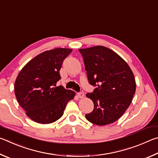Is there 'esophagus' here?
Returning <instances> with one entry per match:
<instances>
[{"instance_id": "1", "label": "esophagus", "mask_w": 158, "mask_h": 158, "mask_svg": "<svg viewBox=\"0 0 158 158\" xmlns=\"http://www.w3.org/2000/svg\"><path fill=\"white\" fill-rule=\"evenodd\" d=\"M77 94V96H78V97H79V98H83V97H84V96H85L83 92H78V93Z\"/></svg>"}]
</instances>
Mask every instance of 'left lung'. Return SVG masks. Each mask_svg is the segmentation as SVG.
<instances>
[{
  "instance_id": "obj_1",
  "label": "left lung",
  "mask_w": 158,
  "mask_h": 158,
  "mask_svg": "<svg viewBox=\"0 0 158 158\" xmlns=\"http://www.w3.org/2000/svg\"><path fill=\"white\" fill-rule=\"evenodd\" d=\"M90 85L96 88L87 97L94 107L85 117L97 126L115 122L131 105L136 90L133 73L119 55L105 46L79 49Z\"/></svg>"
}]
</instances>
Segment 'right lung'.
Masks as SVG:
<instances>
[{
	"instance_id": "right-lung-1",
	"label": "right lung",
	"mask_w": 158,
	"mask_h": 158,
	"mask_svg": "<svg viewBox=\"0 0 158 158\" xmlns=\"http://www.w3.org/2000/svg\"><path fill=\"white\" fill-rule=\"evenodd\" d=\"M71 49L55 48L38 55L27 62L16 77L15 92L26 115L35 122H55L64 114L73 91L55 87L61 79L60 70Z\"/></svg>"
}]
</instances>
